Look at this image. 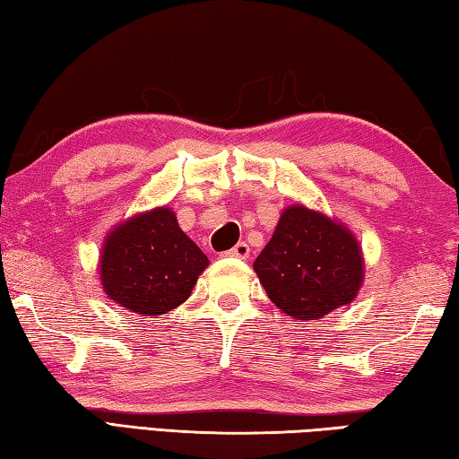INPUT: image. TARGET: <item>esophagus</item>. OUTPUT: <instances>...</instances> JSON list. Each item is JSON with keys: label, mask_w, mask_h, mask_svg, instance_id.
I'll return each instance as SVG.
<instances>
[{"label": "esophagus", "mask_w": 459, "mask_h": 459, "mask_svg": "<svg viewBox=\"0 0 459 459\" xmlns=\"http://www.w3.org/2000/svg\"><path fill=\"white\" fill-rule=\"evenodd\" d=\"M224 257H232V259H247L248 257V245L247 243H237L230 251L224 253Z\"/></svg>", "instance_id": "34e87169"}]
</instances>
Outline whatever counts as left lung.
Listing matches in <instances>:
<instances>
[{
    "mask_svg": "<svg viewBox=\"0 0 459 459\" xmlns=\"http://www.w3.org/2000/svg\"><path fill=\"white\" fill-rule=\"evenodd\" d=\"M269 299L299 322L352 304L364 283V255L342 221L304 204L287 206L253 263Z\"/></svg>",
    "mask_w": 459,
    "mask_h": 459,
    "instance_id": "1",
    "label": "left lung"
}]
</instances>
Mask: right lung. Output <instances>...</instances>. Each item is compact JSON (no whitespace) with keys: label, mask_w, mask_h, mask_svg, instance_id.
Here are the masks:
<instances>
[{"label":"right lung","mask_w":459,"mask_h":459,"mask_svg":"<svg viewBox=\"0 0 459 459\" xmlns=\"http://www.w3.org/2000/svg\"><path fill=\"white\" fill-rule=\"evenodd\" d=\"M211 261L168 206L137 212L105 235L99 279L131 314L161 316L182 306Z\"/></svg>","instance_id":"add662e5"}]
</instances>
